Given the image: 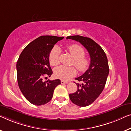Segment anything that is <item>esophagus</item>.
Masks as SVG:
<instances>
[{"label": "esophagus", "mask_w": 131, "mask_h": 131, "mask_svg": "<svg viewBox=\"0 0 131 131\" xmlns=\"http://www.w3.org/2000/svg\"><path fill=\"white\" fill-rule=\"evenodd\" d=\"M60 82H61L62 84H68V82L65 81H63V80H62L61 81H60Z\"/></svg>", "instance_id": "34e87169"}]
</instances>
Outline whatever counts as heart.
<instances>
[{
    "label": "heart",
    "mask_w": 131,
    "mask_h": 131,
    "mask_svg": "<svg viewBox=\"0 0 131 131\" xmlns=\"http://www.w3.org/2000/svg\"><path fill=\"white\" fill-rule=\"evenodd\" d=\"M68 50L73 57L72 65H74L78 71L83 72L88 69L90 66V60L85 57V51L83 48L78 45H72L68 47ZM60 48L57 46L52 48L49 53V59L51 65L56 66L60 62ZM54 76L62 80H68L77 74V70L73 66L61 65L54 70Z\"/></svg>",
    "instance_id": "b5f03b06"
}]
</instances>
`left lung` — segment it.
<instances>
[{
    "mask_svg": "<svg viewBox=\"0 0 131 131\" xmlns=\"http://www.w3.org/2000/svg\"><path fill=\"white\" fill-rule=\"evenodd\" d=\"M66 39L80 42L89 53V68L83 75L75 78L82 84L77 83V91L69 94V98L73 104L80 107L89 106L100 95L106 85L109 72L107 58L100 46L91 38L73 36L67 37Z\"/></svg>",
    "mask_w": 131,
    "mask_h": 131,
    "instance_id": "obj_1",
    "label": "left lung"
}]
</instances>
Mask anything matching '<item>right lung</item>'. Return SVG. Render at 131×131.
<instances>
[{
    "instance_id": "add662e5",
    "label": "right lung",
    "mask_w": 131,
    "mask_h": 131,
    "mask_svg": "<svg viewBox=\"0 0 131 131\" xmlns=\"http://www.w3.org/2000/svg\"><path fill=\"white\" fill-rule=\"evenodd\" d=\"M64 37L40 36L29 43L20 54L16 63L19 89L31 104L41 106L49 102L54 88L60 84L59 79L44 82L45 76L53 73L49 63V53L54 45Z\"/></svg>"
}]
</instances>
